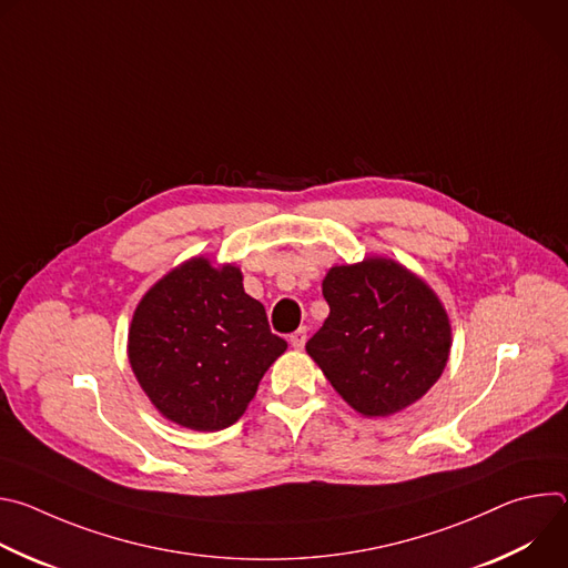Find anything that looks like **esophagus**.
Wrapping results in <instances>:
<instances>
[{
	"label": "esophagus",
	"instance_id": "1",
	"mask_svg": "<svg viewBox=\"0 0 568 568\" xmlns=\"http://www.w3.org/2000/svg\"><path fill=\"white\" fill-rule=\"evenodd\" d=\"M305 339H307V331H305V328H298L296 333L290 335V344H292L296 351H301V348L305 346Z\"/></svg>",
	"mask_w": 568,
	"mask_h": 568
}]
</instances>
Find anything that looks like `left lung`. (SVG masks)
I'll use <instances>...</instances> for the list:
<instances>
[{
    "mask_svg": "<svg viewBox=\"0 0 568 568\" xmlns=\"http://www.w3.org/2000/svg\"><path fill=\"white\" fill-rule=\"evenodd\" d=\"M328 318L305 344L335 390L362 416H390L440 377L452 328L438 296L386 258L333 267L323 278Z\"/></svg>",
    "mask_w": 568,
    "mask_h": 568,
    "instance_id": "obj_1",
    "label": "left lung"
}]
</instances>
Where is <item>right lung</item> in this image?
I'll return each mask as SVG.
<instances>
[{
  "instance_id": "right-lung-1",
  "label": "right lung",
  "mask_w": 568,
  "mask_h": 568,
  "mask_svg": "<svg viewBox=\"0 0 568 568\" xmlns=\"http://www.w3.org/2000/svg\"><path fill=\"white\" fill-rule=\"evenodd\" d=\"M287 342L272 333L242 274L193 258L161 278L132 316L128 357L154 407L195 429L231 427Z\"/></svg>"
}]
</instances>
